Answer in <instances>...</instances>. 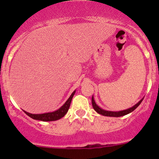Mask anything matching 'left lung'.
I'll list each match as a JSON object with an SVG mask.
<instances>
[{"mask_svg":"<svg viewBox=\"0 0 159 159\" xmlns=\"http://www.w3.org/2000/svg\"><path fill=\"white\" fill-rule=\"evenodd\" d=\"M142 100H143V99H142V100H141L139 103H137L135 105H134L132 108H130L127 110L121 111H105V110L102 109V108H99V107L96 105V103L94 102V98L93 97H92V98H91V102H92L93 108H94V109L98 113L100 114V115H105V116H109V117H121V116H124V115H127V114L130 113V112L133 111L136 108H138V107L139 106V105L142 103Z\"/></svg>","mask_w":159,"mask_h":159,"instance_id":"1","label":"left lung"}]
</instances>
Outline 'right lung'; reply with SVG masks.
<instances>
[{
	"label": "right lung",
	"mask_w": 159,
	"mask_h": 159,
	"mask_svg": "<svg viewBox=\"0 0 159 159\" xmlns=\"http://www.w3.org/2000/svg\"><path fill=\"white\" fill-rule=\"evenodd\" d=\"M75 91H74L71 94V95L70 96L69 98L68 99L66 102L65 103V105L62 107H61L58 110L55 111L53 112H49V113H44V114H38V115H34V114L28 113V112H25L26 115H28V116L30 117L31 118L35 120H39V121H56V120H58L60 118H61L62 117L65 116L66 115V113L68 112V109L70 108V102H71L72 98H73L74 94H75Z\"/></svg>",
	"instance_id": "obj_1"
}]
</instances>
